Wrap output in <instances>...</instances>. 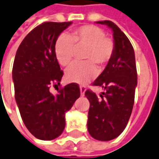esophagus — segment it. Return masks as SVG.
Listing matches in <instances>:
<instances>
[{"mask_svg": "<svg viewBox=\"0 0 159 159\" xmlns=\"http://www.w3.org/2000/svg\"><path fill=\"white\" fill-rule=\"evenodd\" d=\"M80 91H81V96H82V97H84V92L86 91V86H84V85H81V86H80Z\"/></svg>", "mask_w": 159, "mask_h": 159, "instance_id": "esophagus-1", "label": "esophagus"}]
</instances>
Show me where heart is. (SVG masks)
<instances>
[{"mask_svg": "<svg viewBox=\"0 0 159 159\" xmlns=\"http://www.w3.org/2000/svg\"><path fill=\"white\" fill-rule=\"evenodd\" d=\"M86 47L83 62H75L66 71V79L70 83L86 84L97 75L94 64L105 63L114 52V43L105 36L104 31L95 25H84L61 34L55 43V55L61 66H69L75 55V47Z\"/></svg>", "mask_w": 159, "mask_h": 159, "instance_id": "heart-1", "label": "heart"}]
</instances>
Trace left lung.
Wrapping results in <instances>:
<instances>
[{"mask_svg": "<svg viewBox=\"0 0 159 159\" xmlns=\"http://www.w3.org/2000/svg\"><path fill=\"white\" fill-rule=\"evenodd\" d=\"M113 31L114 52L104 70L94 81V86L104 89L100 98L91 90L85 96L89 101V133L97 140L110 141L117 138L128 124L133 109L138 74L135 53L125 33L111 20L97 21Z\"/></svg>", "mask_w": 159, "mask_h": 159, "instance_id": "1", "label": "left lung"}]
</instances>
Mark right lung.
<instances>
[{"instance_id":"add662e5","label":"right lung","mask_w":159,"mask_h":159,"mask_svg":"<svg viewBox=\"0 0 159 159\" xmlns=\"http://www.w3.org/2000/svg\"><path fill=\"white\" fill-rule=\"evenodd\" d=\"M72 21H46L27 34L17 49L12 76L15 98L27 129L36 139L52 140L65 128V113L80 97L75 83L66 85L57 95L51 86H60L63 71L55 55V43Z\"/></svg>"}]
</instances>
